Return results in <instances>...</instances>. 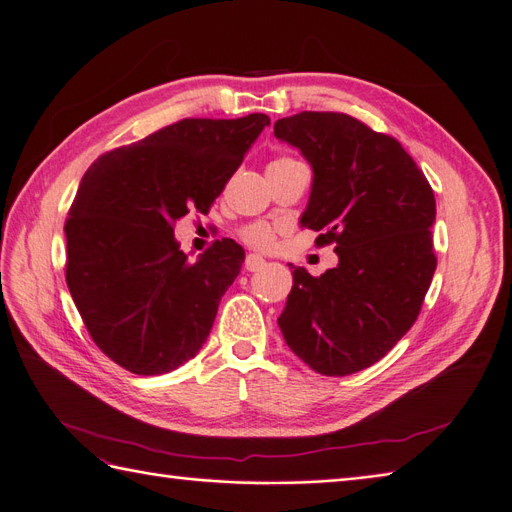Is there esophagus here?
Instances as JSON below:
<instances>
[{
  "mask_svg": "<svg viewBox=\"0 0 512 512\" xmlns=\"http://www.w3.org/2000/svg\"><path fill=\"white\" fill-rule=\"evenodd\" d=\"M263 266H266V259L259 255H246L244 259V270L246 272H259Z\"/></svg>",
  "mask_w": 512,
  "mask_h": 512,
  "instance_id": "1",
  "label": "esophagus"
}]
</instances>
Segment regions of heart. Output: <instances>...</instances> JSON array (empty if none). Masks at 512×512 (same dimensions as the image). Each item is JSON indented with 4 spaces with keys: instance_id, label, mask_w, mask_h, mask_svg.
I'll return each instance as SVG.
<instances>
[{
    "instance_id": "b5f03b06",
    "label": "heart",
    "mask_w": 512,
    "mask_h": 512,
    "mask_svg": "<svg viewBox=\"0 0 512 512\" xmlns=\"http://www.w3.org/2000/svg\"><path fill=\"white\" fill-rule=\"evenodd\" d=\"M285 160H291V158H278L274 162H285ZM270 162V164H274ZM238 238L249 246V249H255V251H263L268 253L272 251L276 246V227L268 221H253V223H246L242 225L238 230Z\"/></svg>"
}]
</instances>
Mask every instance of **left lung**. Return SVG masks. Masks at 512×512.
Segmentation results:
<instances>
[{
  "mask_svg": "<svg viewBox=\"0 0 512 512\" xmlns=\"http://www.w3.org/2000/svg\"><path fill=\"white\" fill-rule=\"evenodd\" d=\"M301 149L314 181L301 227L335 244L337 268L293 266L278 327L320 375L344 377L384 358L420 316L437 270L430 227L437 204L403 145L337 111H301L274 124Z\"/></svg>",
  "mask_w": 512,
  "mask_h": 512,
  "instance_id": "8db88e82",
  "label": "left lung"
}]
</instances>
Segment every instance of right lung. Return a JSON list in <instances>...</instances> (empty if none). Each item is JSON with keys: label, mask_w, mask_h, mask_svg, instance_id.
<instances>
[{"label": "right lung", "mask_w": 512, "mask_h": 512, "mask_svg": "<svg viewBox=\"0 0 512 512\" xmlns=\"http://www.w3.org/2000/svg\"><path fill=\"white\" fill-rule=\"evenodd\" d=\"M266 126V113L185 118L86 170L65 221V278L92 342L126 371H175L206 342L244 249L221 238L189 261L175 223L211 211Z\"/></svg>", "instance_id": "1"}]
</instances>
